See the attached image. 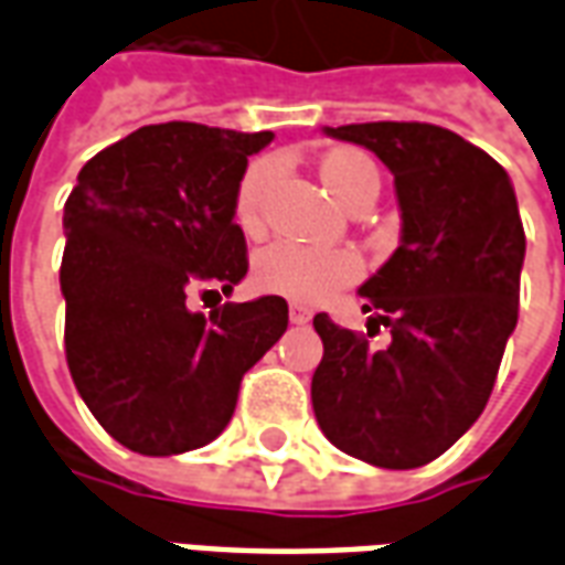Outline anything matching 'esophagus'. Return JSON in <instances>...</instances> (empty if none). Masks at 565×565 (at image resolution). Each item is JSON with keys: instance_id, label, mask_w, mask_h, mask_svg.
<instances>
[{"instance_id": "1", "label": "esophagus", "mask_w": 565, "mask_h": 565, "mask_svg": "<svg viewBox=\"0 0 565 565\" xmlns=\"http://www.w3.org/2000/svg\"><path fill=\"white\" fill-rule=\"evenodd\" d=\"M311 320V311L302 306H290V323H296V327H302V323H308Z\"/></svg>"}]
</instances>
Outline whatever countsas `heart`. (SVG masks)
<instances>
[{"mask_svg":"<svg viewBox=\"0 0 565 565\" xmlns=\"http://www.w3.org/2000/svg\"><path fill=\"white\" fill-rule=\"evenodd\" d=\"M271 174H275V162L257 160L242 178L238 196H235V217L242 226L259 223V211H263ZM320 178L342 205L360 196L363 190H379V172L360 150H332L330 157L320 162ZM360 271H363V259L356 257L351 247L308 245V242H296V238H278L259 250L257 263H254V281L269 294L315 306L344 284L356 281Z\"/></svg>","mask_w":565,"mask_h":565,"instance_id":"b5f03b06","label":"heart"}]
</instances>
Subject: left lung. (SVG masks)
<instances>
[{
  "instance_id": "1",
  "label": "left lung",
  "mask_w": 565,
  "mask_h": 565,
  "mask_svg": "<svg viewBox=\"0 0 565 565\" xmlns=\"http://www.w3.org/2000/svg\"><path fill=\"white\" fill-rule=\"evenodd\" d=\"M323 136L372 150L393 174L399 247L356 294L391 330L372 351L327 315L311 405L323 436L381 469H417L484 412L518 327L526 254L509 172L433 124H348Z\"/></svg>"
}]
</instances>
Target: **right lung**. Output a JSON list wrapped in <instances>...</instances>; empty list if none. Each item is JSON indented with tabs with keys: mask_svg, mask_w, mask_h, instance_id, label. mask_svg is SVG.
<instances>
[{
	"mask_svg": "<svg viewBox=\"0 0 565 565\" xmlns=\"http://www.w3.org/2000/svg\"><path fill=\"white\" fill-rule=\"evenodd\" d=\"M271 132L157 124L99 150L63 209L66 360L93 417L136 454L172 457L221 436L247 369L287 330L259 296L186 306L247 275L235 196ZM214 294V290H209Z\"/></svg>",
	"mask_w": 565,
	"mask_h": 565,
	"instance_id": "add662e5",
	"label": "right lung"
}]
</instances>
